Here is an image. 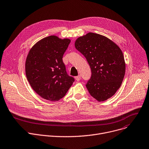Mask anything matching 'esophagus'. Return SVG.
Here are the masks:
<instances>
[{"label":"esophagus","mask_w":149,"mask_h":149,"mask_svg":"<svg viewBox=\"0 0 149 149\" xmlns=\"http://www.w3.org/2000/svg\"><path fill=\"white\" fill-rule=\"evenodd\" d=\"M75 79L77 81H79L80 79H81V75H79L75 77Z\"/></svg>","instance_id":"1"}]
</instances>
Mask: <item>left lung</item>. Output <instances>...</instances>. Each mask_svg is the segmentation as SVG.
Returning a JSON list of instances; mask_svg holds the SVG:
<instances>
[{"instance_id":"8db88e82","label":"left lung","mask_w":149,"mask_h":149,"mask_svg":"<svg viewBox=\"0 0 149 149\" xmlns=\"http://www.w3.org/2000/svg\"><path fill=\"white\" fill-rule=\"evenodd\" d=\"M75 47L91 68V77L86 84L90 95L98 102L112 97L125 72L124 57L119 47L107 37L93 33L78 37Z\"/></svg>"}]
</instances>
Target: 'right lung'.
Returning a JSON list of instances; mask_svg holds the SVG:
<instances>
[{"instance_id":"right-lung-1","label":"right lung","mask_w":149,"mask_h":149,"mask_svg":"<svg viewBox=\"0 0 149 149\" xmlns=\"http://www.w3.org/2000/svg\"><path fill=\"white\" fill-rule=\"evenodd\" d=\"M71 42L69 38L50 36L37 42L25 61V74L34 91L52 102L59 100L74 81L63 62V55Z\"/></svg>"}]
</instances>
